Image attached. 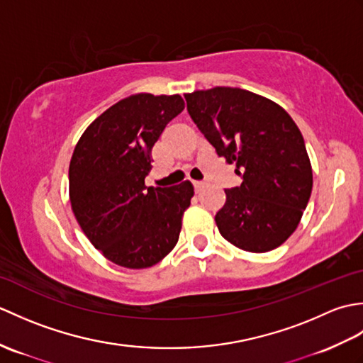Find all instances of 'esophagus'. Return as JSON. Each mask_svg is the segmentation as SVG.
Wrapping results in <instances>:
<instances>
[{
    "label": "esophagus",
    "instance_id": "esophagus-1",
    "mask_svg": "<svg viewBox=\"0 0 363 363\" xmlns=\"http://www.w3.org/2000/svg\"><path fill=\"white\" fill-rule=\"evenodd\" d=\"M206 184L204 182H194V187H195V191L198 194V191H201L204 189Z\"/></svg>",
    "mask_w": 363,
    "mask_h": 363
}]
</instances>
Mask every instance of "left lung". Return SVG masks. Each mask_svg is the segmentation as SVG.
I'll return each mask as SVG.
<instances>
[{
    "mask_svg": "<svg viewBox=\"0 0 363 363\" xmlns=\"http://www.w3.org/2000/svg\"><path fill=\"white\" fill-rule=\"evenodd\" d=\"M198 129L242 186L225 190L215 215L220 234L237 248L267 252L295 233L312 194V165L296 123L272 99L235 87L186 94Z\"/></svg>",
    "mask_w": 363,
    "mask_h": 363,
    "instance_id": "obj_1",
    "label": "left lung"
}]
</instances>
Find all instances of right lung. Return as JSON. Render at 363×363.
Wrapping results in <instances>:
<instances>
[{"mask_svg": "<svg viewBox=\"0 0 363 363\" xmlns=\"http://www.w3.org/2000/svg\"><path fill=\"white\" fill-rule=\"evenodd\" d=\"M184 107L179 95H130L91 121L74 146L73 213L90 243L120 267L156 265L179 238L194 186L146 187L145 177L154 143Z\"/></svg>", "mask_w": 363, "mask_h": 363, "instance_id": "obj_1", "label": "right lung"}]
</instances>
